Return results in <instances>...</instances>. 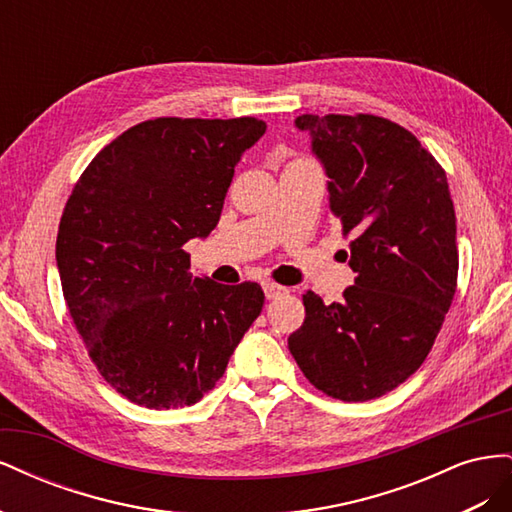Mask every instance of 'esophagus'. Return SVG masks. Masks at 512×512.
Listing matches in <instances>:
<instances>
[{
    "label": "esophagus",
    "instance_id": "34e87169",
    "mask_svg": "<svg viewBox=\"0 0 512 512\" xmlns=\"http://www.w3.org/2000/svg\"><path fill=\"white\" fill-rule=\"evenodd\" d=\"M262 290H265V297L267 299H277V297H280V294L286 292L284 286L275 284V282H262Z\"/></svg>",
    "mask_w": 512,
    "mask_h": 512
}]
</instances>
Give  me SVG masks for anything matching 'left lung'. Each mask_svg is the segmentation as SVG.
<instances>
[{
    "instance_id": "left-lung-1",
    "label": "left lung",
    "mask_w": 512,
    "mask_h": 512,
    "mask_svg": "<svg viewBox=\"0 0 512 512\" xmlns=\"http://www.w3.org/2000/svg\"><path fill=\"white\" fill-rule=\"evenodd\" d=\"M352 235L356 273L339 303L303 294L288 348L316 389L342 401L393 391L423 365L457 288V220L446 173L418 138L376 115H301Z\"/></svg>"
}]
</instances>
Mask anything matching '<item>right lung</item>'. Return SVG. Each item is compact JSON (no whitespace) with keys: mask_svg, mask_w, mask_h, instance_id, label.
<instances>
[{"mask_svg":"<svg viewBox=\"0 0 512 512\" xmlns=\"http://www.w3.org/2000/svg\"><path fill=\"white\" fill-rule=\"evenodd\" d=\"M254 117L138 123L74 185L55 258L76 331L102 378L132 404L170 410L209 393L265 292L190 273L183 245L218 226Z\"/></svg>","mask_w":512,"mask_h":512,"instance_id":"1","label":"right lung"}]
</instances>
